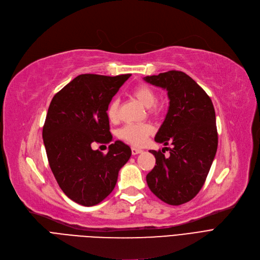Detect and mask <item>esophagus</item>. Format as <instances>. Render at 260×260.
Segmentation results:
<instances>
[{
	"label": "esophagus",
	"mask_w": 260,
	"mask_h": 260,
	"mask_svg": "<svg viewBox=\"0 0 260 260\" xmlns=\"http://www.w3.org/2000/svg\"><path fill=\"white\" fill-rule=\"evenodd\" d=\"M140 153H142V149H140V148H136V147H132V154L135 156V155H138V154H140Z\"/></svg>",
	"instance_id": "esophagus-1"
}]
</instances>
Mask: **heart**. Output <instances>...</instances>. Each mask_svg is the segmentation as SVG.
I'll return each mask as SVG.
<instances>
[{
	"label": "heart",
	"mask_w": 260,
	"mask_h": 260,
	"mask_svg": "<svg viewBox=\"0 0 260 260\" xmlns=\"http://www.w3.org/2000/svg\"><path fill=\"white\" fill-rule=\"evenodd\" d=\"M133 97L137 99L144 107L147 108L148 115L154 118L160 117L165 112V105L156 102L157 93L153 88L145 84L136 86L132 90ZM108 120L115 123L119 119V100L114 99L107 107ZM153 134V127L148 124H128L122 127L118 135L125 142L135 145L142 146L147 141L148 137Z\"/></svg>",
	"instance_id": "obj_1"
}]
</instances>
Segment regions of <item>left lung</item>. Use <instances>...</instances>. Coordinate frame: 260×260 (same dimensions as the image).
Masks as SVG:
<instances>
[{
    "mask_svg": "<svg viewBox=\"0 0 260 260\" xmlns=\"http://www.w3.org/2000/svg\"><path fill=\"white\" fill-rule=\"evenodd\" d=\"M144 81L167 89L169 111L155 141L173 145L168 157L149 151L156 166L146 176L149 189L163 202L180 206L192 200L210 172L218 145L215 109L211 98L183 72L170 71Z\"/></svg>",
    "mask_w": 260,
    "mask_h": 260,
    "instance_id": "8db88e82",
    "label": "left lung"
}]
</instances>
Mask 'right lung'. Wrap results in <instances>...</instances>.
Masks as SVG:
<instances>
[{
    "instance_id": "add662e5",
    "label": "right lung",
    "mask_w": 260,
    "mask_h": 260,
    "mask_svg": "<svg viewBox=\"0 0 260 260\" xmlns=\"http://www.w3.org/2000/svg\"><path fill=\"white\" fill-rule=\"evenodd\" d=\"M131 77L85 74L54 94L43 126V141L51 172L63 193L84 207L104 200L117 183L131 147L115 141L104 155L92 146L113 141L107 107Z\"/></svg>"
}]
</instances>
